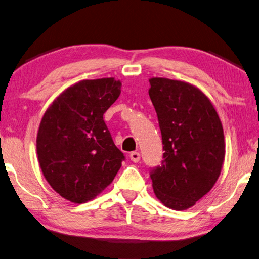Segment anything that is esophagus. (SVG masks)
<instances>
[{"label":"esophagus","instance_id":"obj_1","mask_svg":"<svg viewBox=\"0 0 259 259\" xmlns=\"http://www.w3.org/2000/svg\"><path fill=\"white\" fill-rule=\"evenodd\" d=\"M130 159L133 162H135V163H137V162H139V159H140V154H139V152H133L130 154Z\"/></svg>","mask_w":259,"mask_h":259}]
</instances>
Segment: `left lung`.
<instances>
[{"instance_id": "left-lung-1", "label": "left lung", "mask_w": 259, "mask_h": 259, "mask_svg": "<svg viewBox=\"0 0 259 259\" xmlns=\"http://www.w3.org/2000/svg\"><path fill=\"white\" fill-rule=\"evenodd\" d=\"M162 134L163 161L150 168L157 198L168 208L191 207L213 188L225 155L222 123L205 94L190 83L149 79Z\"/></svg>"}]
</instances>
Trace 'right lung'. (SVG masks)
<instances>
[{"mask_svg": "<svg viewBox=\"0 0 259 259\" xmlns=\"http://www.w3.org/2000/svg\"><path fill=\"white\" fill-rule=\"evenodd\" d=\"M121 86L114 78L79 81L41 119L36 140L40 168L51 187L72 203L95 198L125 159L103 119Z\"/></svg>", "mask_w": 259, "mask_h": 259, "instance_id": "1", "label": "right lung"}]
</instances>
